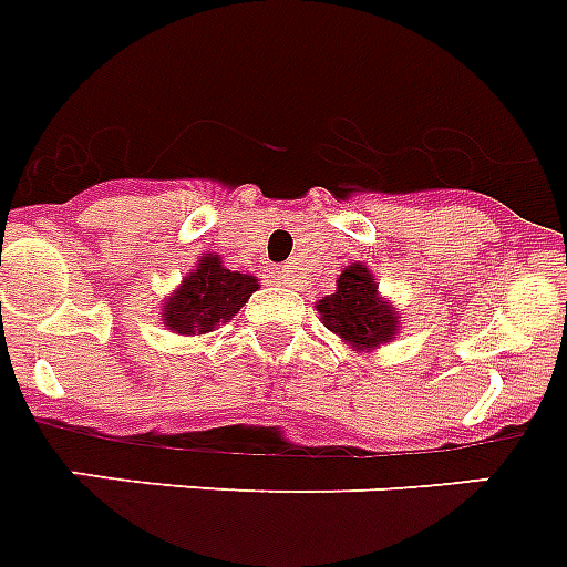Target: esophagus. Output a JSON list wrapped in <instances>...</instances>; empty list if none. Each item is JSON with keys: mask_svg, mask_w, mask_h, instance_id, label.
Here are the masks:
<instances>
[{"mask_svg": "<svg viewBox=\"0 0 567 567\" xmlns=\"http://www.w3.org/2000/svg\"><path fill=\"white\" fill-rule=\"evenodd\" d=\"M275 278H278L280 284H292V280H296V271L289 269V266H280V269L275 271Z\"/></svg>", "mask_w": 567, "mask_h": 567, "instance_id": "1", "label": "esophagus"}]
</instances>
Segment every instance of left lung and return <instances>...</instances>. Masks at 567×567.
Returning <instances> with one entry per match:
<instances>
[{"instance_id": "left-lung-1", "label": "left lung", "mask_w": 567, "mask_h": 567, "mask_svg": "<svg viewBox=\"0 0 567 567\" xmlns=\"http://www.w3.org/2000/svg\"><path fill=\"white\" fill-rule=\"evenodd\" d=\"M324 328L333 330L354 351H374L395 339L401 316L378 292V280L362 262H351L337 278V292L316 305Z\"/></svg>"}]
</instances>
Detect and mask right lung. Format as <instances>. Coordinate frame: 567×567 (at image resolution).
<instances>
[{
	"label": "right lung",
	"mask_w": 567,
	"mask_h": 567,
	"mask_svg": "<svg viewBox=\"0 0 567 567\" xmlns=\"http://www.w3.org/2000/svg\"><path fill=\"white\" fill-rule=\"evenodd\" d=\"M257 289L255 275L230 271L219 255L198 257L196 269L163 301V324L181 337L210 333L216 324L234 319Z\"/></svg>",
	"instance_id": "obj_1"
}]
</instances>
